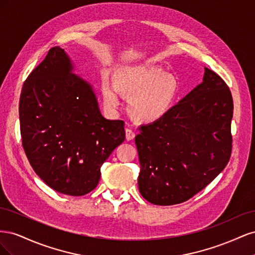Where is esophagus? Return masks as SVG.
<instances>
[{"mask_svg": "<svg viewBox=\"0 0 255 255\" xmlns=\"http://www.w3.org/2000/svg\"><path fill=\"white\" fill-rule=\"evenodd\" d=\"M135 136H136V134L132 128H126V137H127L128 140H133Z\"/></svg>", "mask_w": 255, "mask_h": 255, "instance_id": "34e87169", "label": "esophagus"}]
</instances>
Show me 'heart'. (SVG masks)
<instances>
[{"label": "heart", "mask_w": 255, "mask_h": 255, "mask_svg": "<svg viewBox=\"0 0 255 255\" xmlns=\"http://www.w3.org/2000/svg\"><path fill=\"white\" fill-rule=\"evenodd\" d=\"M114 81L102 82L104 104L111 110L120 102V90L128 98V111L140 122L160 119L171 109L177 95V83L173 76L165 74L153 66H128L116 70Z\"/></svg>", "instance_id": "1"}]
</instances>
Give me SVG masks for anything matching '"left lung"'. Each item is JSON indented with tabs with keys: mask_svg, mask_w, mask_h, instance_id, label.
<instances>
[{
	"mask_svg": "<svg viewBox=\"0 0 255 255\" xmlns=\"http://www.w3.org/2000/svg\"><path fill=\"white\" fill-rule=\"evenodd\" d=\"M233 98L205 68L203 82L135 137L141 196L155 205L187 201L228 165L232 153Z\"/></svg>",
	"mask_w": 255,
	"mask_h": 255,
	"instance_id": "1",
	"label": "left lung"
}]
</instances>
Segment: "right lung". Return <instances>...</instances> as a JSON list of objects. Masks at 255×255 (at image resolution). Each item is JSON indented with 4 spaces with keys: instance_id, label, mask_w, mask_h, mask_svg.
I'll return each instance as SVG.
<instances>
[{
    "instance_id": "right-lung-1",
    "label": "right lung",
    "mask_w": 255,
    "mask_h": 255,
    "mask_svg": "<svg viewBox=\"0 0 255 255\" xmlns=\"http://www.w3.org/2000/svg\"><path fill=\"white\" fill-rule=\"evenodd\" d=\"M59 47L29 73L20 104L22 145L40 179L60 194L94 190L104 161L125 141V121L100 113L94 90Z\"/></svg>"
}]
</instances>
